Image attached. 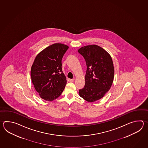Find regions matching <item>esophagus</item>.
Segmentation results:
<instances>
[{
    "mask_svg": "<svg viewBox=\"0 0 148 148\" xmlns=\"http://www.w3.org/2000/svg\"><path fill=\"white\" fill-rule=\"evenodd\" d=\"M74 80H75V79H69L70 82H74Z\"/></svg>",
    "mask_w": 148,
    "mask_h": 148,
    "instance_id": "34e87169",
    "label": "esophagus"
}]
</instances>
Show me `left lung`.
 <instances>
[{"instance_id":"left-lung-1","label":"left lung","mask_w":148,"mask_h":148,"mask_svg":"<svg viewBox=\"0 0 148 148\" xmlns=\"http://www.w3.org/2000/svg\"><path fill=\"white\" fill-rule=\"evenodd\" d=\"M79 53L85 59L87 70L84 88L79 90V96L88 102H94L104 97L113 82L114 68L110 54L97 45L80 48Z\"/></svg>"}]
</instances>
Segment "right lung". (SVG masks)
<instances>
[{"mask_svg": "<svg viewBox=\"0 0 148 148\" xmlns=\"http://www.w3.org/2000/svg\"><path fill=\"white\" fill-rule=\"evenodd\" d=\"M69 47L54 43L36 56L31 70L32 82L40 97L53 101L60 96L66 87V77L62 69L61 60Z\"/></svg>", "mask_w": 148, "mask_h": 148, "instance_id": "obj_1", "label": "right lung"}]
</instances>
